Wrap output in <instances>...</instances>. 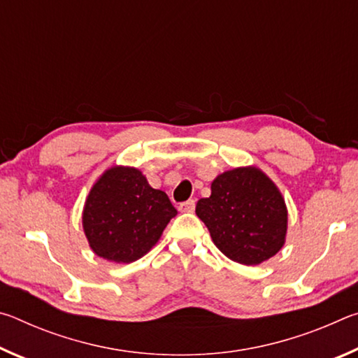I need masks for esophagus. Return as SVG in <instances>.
Instances as JSON below:
<instances>
[{
	"mask_svg": "<svg viewBox=\"0 0 358 358\" xmlns=\"http://www.w3.org/2000/svg\"><path fill=\"white\" fill-rule=\"evenodd\" d=\"M194 208H196V201H194V199H189V201L181 202L178 205V210L181 211V213H192Z\"/></svg>",
	"mask_w": 358,
	"mask_h": 358,
	"instance_id": "34e87169",
	"label": "esophagus"
}]
</instances>
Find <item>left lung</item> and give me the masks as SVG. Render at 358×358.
Here are the masks:
<instances>
[{
    "label": "left lung",
    "instance_id": "8db88e82",
    "mask_svg": "<svg viewBox=\"0 0 358 358\" xmlns=\"http://www.w3.org/2000/svg\"><path fill=\"white\" fill-rule=\"evenodd\" d=\"M196 215L229 259L259 265L281 250L287 210L281 192L256 167L224 172L211 183V196L201 199Z\"/></svg>",
    "mask_w": 358,
    "mask_h": 358
}]
</instances>
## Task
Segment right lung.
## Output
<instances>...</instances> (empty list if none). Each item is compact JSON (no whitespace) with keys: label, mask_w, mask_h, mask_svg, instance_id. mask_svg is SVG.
Returning a JSON list of instances; mask_svg holds the SVG:
<instances>
[{"label":"right lung","mask_w":358,"mask_h":358,"mask_svg":"<svg viewBox=\"0 0 358 358\" xmlns=\"http://www.w3.org/2000/svg\"><path fill=\"white\" fill-rule=\"evenodd\" d=\"M175 215L167 194L153 189L141 171L112 167L90 191L82 220L99 257L128 264L156 245Z\"/></svg>","instance_id":"obj_1"}]
</instances>
